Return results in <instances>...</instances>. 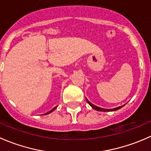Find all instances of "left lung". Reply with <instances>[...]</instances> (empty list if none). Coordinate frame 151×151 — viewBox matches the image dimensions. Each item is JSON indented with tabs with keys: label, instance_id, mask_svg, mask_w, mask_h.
I'll return each instance as SVG.
<instances>
[{
	"label": "left lung",
	"instance_id": "1",
	"mask_svg": "<svg viewBox=\"0 0 151 151\" xmlns=\"http://www.w3.org/2000/svg\"><path fill=\"white\" fill-rule=\"evenodd\" d=\"M86 101L87 102H88V104H89L90 105H91V107H92L93 108H94V110H98V111H103V112H107V111H114V110H117L119 109H120L121 108H122V107H124V105H122V106H120V107H118V108H113V109H104V108H99V107L96 106V105H93V104H91V102H89V101L88 100V99H86Z\"/></svg>",
	"mask_w": 151,
	"mask_h": 151
}]
</instances>
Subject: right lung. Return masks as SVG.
Returning a JSON list of instances; mask_svg holds the SVG:
<instances>
[{
    "label": "right lung",
    "instance_id": "obj_1",
    "mask_svg": "<svg viewBox=\"0 0 151 151\" xmlns=\"http://www.w3.org/2000/svg\"><path fill=\"white\" fill-rule=\"evenodd\" d=\"M56 108H57V107H55V108H53V109L52 110H51V111H49V112H48V113H45V114L44 115H47V114H49V113H52V112L53 111V110H55L56 109Z\"/></svg>",
    "mask_w": 151,
    "mask_h": 151
}]
</instances>
